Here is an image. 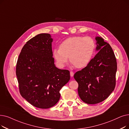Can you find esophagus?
<instances>
[{
    "instance_id": "obj_1",
    "label": "esophagus",
    "mask_w": 129,
    "mask_h": 129,
    "mask_svg": "<svg viewBox=\"0 0 129 129\" xmlns=\"http://www.w3.org/2000/svg\"><path fill=\"white\" fill-rule=\"evenodd\" d=\"M74 73L73 72H72V71H71V72H70V75H71V77L73 76H74Z\"/></svg>"
}]
</instances>
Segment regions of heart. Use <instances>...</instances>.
Listing matches in <instances>:
<instances>
[{"mask_svg": "<svg viewBox=\"0 0 129 129\" xmlns=\"http://www.w3.org/2000/svg\"><path fill=\"white\" fill-rule=\"evenodd\" d=\"M95 44L93 39L88 36H73L61 42L59 48L53 50V56L60 66L68 62L69 57L73 65L81 69L90 62L94 54Z\"/></svg>", "mask_w": 129, "mask_h": 129, "instance_id": "obj_1", "label": "heart"}]
</instances>
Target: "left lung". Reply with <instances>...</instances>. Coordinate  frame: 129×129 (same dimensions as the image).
<instances>
[{
  "label": "left lung",
  "instance_id": "obj_1",
  "mask_svg": "<svg viewBox=\"0 0 129 129\" xmlns=\"http://www.w3.org/2000/svg\"><path fill=\"white\" fill-rule=\"evenodd\" d=\"M95 40L98 53L85 68L74 75L78 84V95L89 104L103 101L115 86L117 63L113 49L101 37H96Z\"/></svg>",
  "mask_w": 129,
  "mask_h": 129
}]
</instances>
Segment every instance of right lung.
Returning <instances> with one entry per match:
<instances>
[{"mask_svg":"<svg viewBox=\"0 0 129 129\" xmlns=\"http://www.w3.org/2000/svg\"><path fill=\"white\" fill-rule=\"evenodd\" d=\"M49 34H40L22 48L16 65L19 92L36 108L48 109L56 104L60 89L70 80V71L56 67Z\"/></svg>","mask_w":129,"mask_h":129,"instance_id":"add662e5","label":"right lung"}]
</instances>
